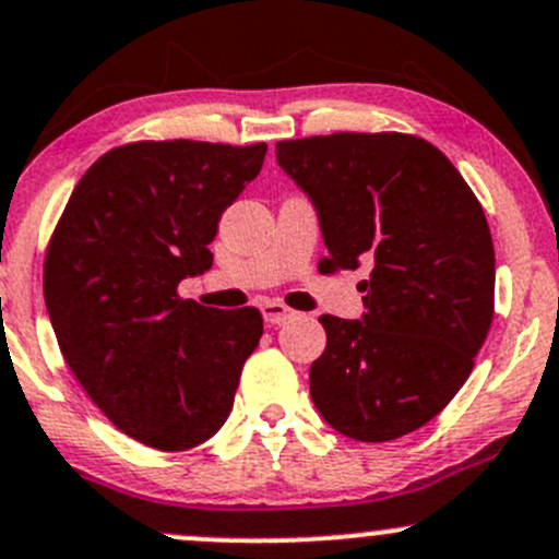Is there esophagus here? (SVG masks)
<instances>
[{
  "label": "esophagus",
  "instance_id": "esophagus-1",
  "mask_svg": "<svg viewBox=\"0 0 559 559\" xmlns=\"http://www.w3.org/2000/svg\"><path fill=\"white\" fill-rule=\"evenodd\" d=\"M262 316H264V321H267L270 326H278V324H284V321H289V319H295V310L292 308H286L284 302H264L262 305Z\"/></svg>",
  "mask_w": 559,
  "mask_h": 559
}]
</instances>
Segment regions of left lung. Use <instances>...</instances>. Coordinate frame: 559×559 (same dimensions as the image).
Listing matches in <instances>:
<instances>
[{
    "mask_svg": "<svg viewBox=\"0 0 559 559\" xmlns=\"http://www.w3.org/2000/svg\"><path fill=\"white\" fill-rule=\"evenodd\" d=\"M319 209L326 270L372 262L364 321L321 316L310 396L334 431L391 442L437 418L474 369L496 313V251L457 168L413 133L275 144Z\"/></svg>",
    "mask_w": 559,
    "mask_h": 559,
    "instance_id": "left-lung-1",
    "label": "left lung"
}]
</instances>
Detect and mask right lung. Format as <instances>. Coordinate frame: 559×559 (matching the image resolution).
Listing matches in <instances>:
<instances>
[{
    "mask_svg": "<svg viewBox=\"0 0 559 559\" xmlns=\"http://www.w3.org/2000/svg\"><path fill=\"white\" fill-rule=\"evenodd\" d=\"M264 152V141L120 144L87 168L50 235L43 286L58 348L93 404L146 448L214 437L260 345V310L205 308L179 284L211 267L222 211Z\"/></svg>",
    "mask_w": 559,
    "mask_h": 559,
    "instance_id": "right-lung-1",
    "label": "right lung"
}]
</instances>
